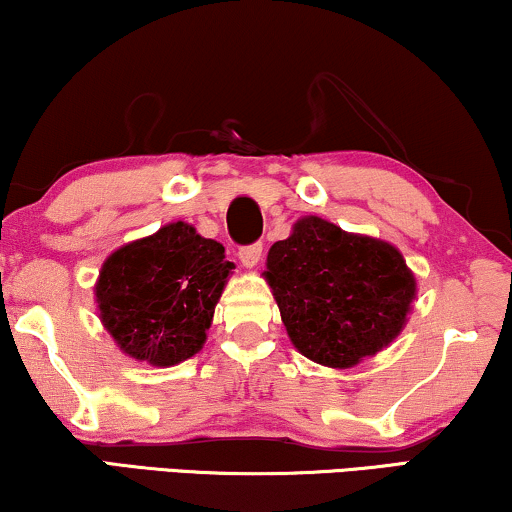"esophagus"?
<instances>
[{"label":"esophagus","mask_w":512,"mask_h":512,"mask_svg":"<svg viewBox=\"0 0 512 512\" xmlns=\"http://www.w3.org/2000/svg\"><path fill=\"white\" fill-rule=\"evenodd\" d=\"M262 243H252V245H245V248L238 250V257H241V264L245 269H252L257 267L262 260Z\"/></svg>","instance_id":"esophagus-1"}]
</instances>
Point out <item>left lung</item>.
Here are the masks:
<instances>
[{"instance_id":"obj_1","label":"left lung","mask_w":512,"mask_h":512,"mask_svg":"<svg viewBox=\"0 0 512 512\" xmlns=\"http://www.w3.org/2000/svg\"><path fill=\"white\" fill-rule=\"evenodd\" d=\"M264 278L297 352L331 368L390 345L416 300V276L394 245L314 215L271 245Z\"/></svg>"}]
</instances>
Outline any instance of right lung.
<instances>
[{"label":"right lung","mask_w":512,"mask_h":512,"mask_svg":"<svg viewBox=\"0 0 512 512\" xmlns=\"http://www.w3.org/2000/svg\"><path fill=\"white\" fill-rule=\"evenodd\" d=\"M231 269L222 243L186 222L165 224L103 262L94 288L99 319L127 357L181 364L208 340Z\"/></svg>","instance_id":"right-lung-1"}]
</instances>
